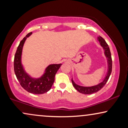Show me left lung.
Returning a JSON list of instances; mask_svg holds the SVG:
<instances>
[{"label":"left lung","instance_id":"left-lung-1","mask_svg":"<svg viewBox=\"0 0 128 128\" xmlns=\"http://www.w3.org/2000/svg\"><path fill=\"white\" fill-rule=\"evenodd\" d=\"M98 40H99L100 44L101 46L102 47L103 49H104V54H105V57L106 58L107 65H108L107 72L105 78L104 79V80L101 82H100L97 85H95V86H79V85L76 84L74 82V80H73V78H72V82L73 86L75 88V89L78 92H79L82 94H90L94 93V92H98L100 90L102 89L105 85V84L108 81L110 74L111 73V72H112V59H111V52H110L109 46L107 44L105 40L103 38L102 36H98Z\"/></svg>","mask_w":128,"mask_h":128}]
</instances>
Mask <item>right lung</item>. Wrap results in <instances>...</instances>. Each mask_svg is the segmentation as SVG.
Returning <instances> with one entry per match:
<instances>
[{
  "mask_svg": "<svg viewBox=\"0 0 128 128\" xmlns=\"http://www.w3.org/2000/svg\"><path fill=\"white\" fill-rule=\"evenodd\" d=\"M32 34V32H30L26 35L20 42L17 48L14 56V72L21 86L25 90L32 94H42L50 90L55 81L56 73L62 64H50L45 68L43 74L39 78L32 77L26 72L22 63V50L26 40Z\"/></svg>",
  "mask_w": 128,
  "mask_h": 128,
  "instance_id": "1",
  "label": "right lung"
}]
</instances>
